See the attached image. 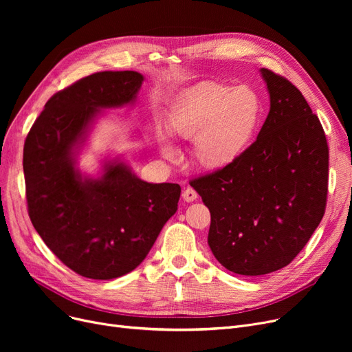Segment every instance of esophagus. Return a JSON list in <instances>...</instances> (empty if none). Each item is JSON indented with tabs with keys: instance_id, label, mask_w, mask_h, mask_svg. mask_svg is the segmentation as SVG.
Segmentation results:
<instances>
[{
	"instance_id": "esophagus-1",
	"label": "esophagus",
	"mask_w": 352,
	"mask_h": 352,
	"mask_svg": "<svg viewBox=\"0 0 352 352\" xmlns=\"http://www.w3.org/2000/svg\"><path fill=\"white\" fill-rule=\"evenodd\" d=\"M182 198H184V201L192 202V201H195L198 198V194L192 188H186V190L182 191Z\"/></svg>"
}]
</instances>
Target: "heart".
<instances>
[{
    "label": "heart",
    "mask_w": 352,
    "mask_h": 352,
    "mask_svg": "<svg viewBox=\"0 0 352 352\" xmlns=\"http://www.w3.org/2000/svg\"><path fill=\"white\" fill-rule=\"evenodd\" d=\"M261 100L247 87L204 82L184 97L168 120L174 138L192 140L191 157L198 168L221 171L241 158L255 135L261 118ZM161 154L174 160L177 148L160 137Z\"/></svg>",
    "instance_id": "heart-1"
}]
</instances>
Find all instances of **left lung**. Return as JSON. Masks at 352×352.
<instances>
[{"mask_svg": "<svg viewBox=\"0 0 352 352\" xmlns=\"http://www.w3.org/2000/svg\"><path fill=\"white\" fill-rule=\"evenodd\" d=\"M270 113L245 154L226 170L192 179L211 212L208 245L239 275L288 265L320 226L328 192V144L301 91L260 69Z\"/></svg>", "mask_w": 352, "mask_h": 352, "instance_id": "left-lung-1", "label": "left lung"}]
</instances>
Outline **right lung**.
I'll return each instance as SVG.
<instances>
[{
	"instance_id": "obj_1",
	"label": "right lung",
	"mask_w": 352,
	"mask_h": 352,
	"mask_svg": "<svg viewBox=\"0 0 352 352\" xmlns=\"http://www.w3.org/2000/svg\"><path fill=\"white\" fill-rule=\"evenodd\" d=\"M144 77L104 71L54 94L24 144L28 214L45 245L74 272L113 280L135 270L178 208V184L140 179L116 157L100 177L77 155L104 108L133 105Z\"/></svg>"
}]
</instances>
